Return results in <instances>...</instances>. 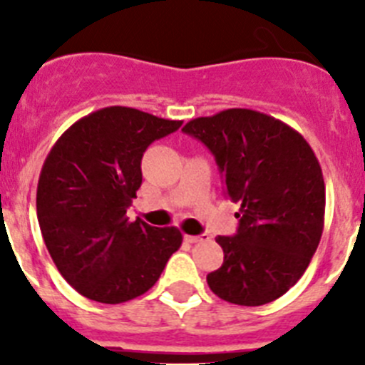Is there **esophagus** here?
Segmentation results:
<instances>
[{"label": "esophagus", "instance_id": "esophagus-1", "mask_svg": "<svg viewBox=\"0 0 365 365\" xmlns=\"http://www.w3.org/2000/svg\"><path fill=\"white\" fill-rule=\"evenodd\" d=\"M185 240L188 241V243H201V241L208 240V235H206V234H199V235H188V234H186Z\"/></svg>", "mask_w": 365, "mask_h": 365}]
</instances>
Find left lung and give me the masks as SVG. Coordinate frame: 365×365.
Instances as JSON below:
<instances>
[{"label": "left lung", "mask_w": 365, "mask_h": 365, "mask_svg": "<svg viewBox=\"0 0 365 365\" xmlns=\"http://www.w3.org/2000/svg\"><path fill=\"white\" fill-rule=\"evenodd\" d=\"M219 166L225 193L241 208L235 235H219L225 261L206 276L225 302L257 307L303 276L324 232L325 185L309 143L291 125L252 109L190 120Z\"/></svg>", "instance_id": "8db88e82"}]
</instances>
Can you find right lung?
Listing matches in <instances>:
<instances>
[{"mask_svg":"<svg viewBox=\"0 0 365 365\" xmlns=\"http://www.w3.org/2000/svg\"><path fill=\"white\" fill-rule=\"evenodd\" d=\"M180 124L111 106L74 122L51 148L38 222L56 269L86 298L115 305L144 294L179 250V228L130 221L125 212L143 185L144 151Z\"/></svg>","mask_w":365,"mask_h":365,"instance_id":"1","label":"right lung"}]
</instances>
